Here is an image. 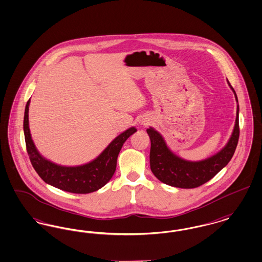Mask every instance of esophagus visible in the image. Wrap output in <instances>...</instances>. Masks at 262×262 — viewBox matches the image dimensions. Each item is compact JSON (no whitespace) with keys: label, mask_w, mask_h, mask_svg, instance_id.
I'll return each mask as SVG.
<instances>
[{"label":"esophagus","mask_w":262,"mask_h":262,"mask_svg":"<svg viewBox=\"0 0 262 262\" xmlns=\"http://www.w3.org/2000/svg\"><path fill=\"white\" fill-rule=\"evenodd\" d=\"M148 123H149L148 121H144V122H143V125H148Z\"/></svg>","instance_id":"1"}]
</instances>
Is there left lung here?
Wrapping results in <instances>:
<instances>
[{
	"instance_id": "left-lung-1",
	"label": "left lung",
	"mask_w": 262,
	"mask_h": 262,
	"mask_svg": "<svg viewBox=\"0 0 262 262\" xmlns=\"http://www.w3.org/2000/svg\"><path fill=\"white\" fill-rule=\"evenodd\" d=\"M228 84L233 91L236 101L238 97L229 81ZM151 140L150 168L154 176L163 183L178 188H196L208 182L224 168L234 155L238 144L239 128V105H237V115L235 126L227 144L215 155L203 161L192 162L178 157L170 151L165 139L153 127L146 129Z\"/></svg>"
}]
</instances>
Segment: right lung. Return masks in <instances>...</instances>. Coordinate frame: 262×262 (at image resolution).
<instances>
[{
	"mask_svg": "<svg viewBox=\"0 0 262 262\" xmlns=\"http://www.w3.org/2000/svg\"><path fill=\"white\" fill-rule=\"evenodd\" d=\"M29 104L30 99L25 107L23 130L28 156L40 178L53 187L76 194H88L102 188L113 177L118 155L126 139L136 133V127L132 126L117 136L92 162L82 166L65 167L47 160L37 150L29 128Z\"/></svg>",
	"mask_w": 262,
	"mask_h": 262,
	"instance_id": "add662e5",
	"label": "right lung"
}]
</instances>
